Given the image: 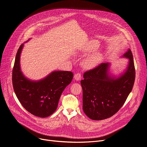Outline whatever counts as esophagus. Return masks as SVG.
Instances as JSON below:
<instances>
[{
  "label": "esophagus",
  "mask_w": 147,
  "mask_h": 147,
  "mask_svg": "<svg viewBox=\"0 0 147 147\" xmlns=\"http://www.w3.org/2000/svg\"><path fill=\"white\" fill-rule=\"evenodd\" d=\"M81 78H82V74H81V73H76L75 75H74V78H75V80H77V81H78V80H80L81 79Z\"/></svg>",
  "instance_id": "esophagus-1"
}]
</instances>
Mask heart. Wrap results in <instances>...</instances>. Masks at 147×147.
Masks as SVG:
<instances>
[{"mask_svg": "<svg viewBox=\"0 0 147 147\" xmlns=\"http://www.w3.org/2000/svg\"><path fill=\"white\" fill-rule=\"evenodd\" d=\"M99 44L96 42H91L86 47V50L91 51L96 50ZM102 56L100 53L96 52L88 56L83 61V66L86 69H91L97 65L102 60Z\"/></svg>", "mask_w": 147, "mask_h": 147, "instance_id": "obj_1", "label": "heart"}]
</instances>
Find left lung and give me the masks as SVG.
<instances>
[{
    "label": "left lung",
    "mask_w": 147,
    "mask_h": 147,
    "mask_svg": "<svg viewBox=\"0 0 147 147\" xmlns=\"http://www.w3.org/2000/svg\"><path fill=\"white\" fill-rule=\"evenodd\" d=\"M123 56L129 59V64L125 73L117 78L109 75L107 63L84 73L81 81L83 109L90 119L102 120L112 117L121 108L132 91L136 70L131 50Z\"/></svg>",
    "instance_id": "left-lung-1"
}]
</instances>
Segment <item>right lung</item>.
Segmentation results:
<instances>
[{"instance_id": "obj_1", "label": "right lung", "mask_w": 147, "mask_h": 147, "mask_svg": "<svg viewBox=\"0 0 147 147\" xmlns=\"http://www.w3.org/2000/svg\"><path fill=\"white\" fill-rule=\"evenodd\" d=\"M23 45L18 50L12 71V83L17 98L23 107L32 114L47 117L57 109L64 88L73 80V73L68 71H53L38 82L30 81L22 74L20 56Z\"/></svg>"}]
</instances>
